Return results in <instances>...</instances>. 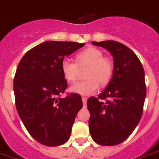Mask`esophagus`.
Returning a JSON list of instances; mask_svg holds the SVG:
<instances>
[{
	"label": "esophagus",
	"instance_id": "34e87169",
	"mask_svg": "<svg viewBox=\"0 0 159 159\" xmlns=\"http://www.w3.org/2000/svg\"><path fill=\"white\" fill-rule=\"evenodd\" d=\"M82 101H83L84 104L85 105V104H86V102H87V98H84V97H83V98H82Z\"/></svg>",
	"mask_w": 159,
	"mask_h": 159
}]
</instances>
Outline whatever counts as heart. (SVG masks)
I'll return each mask as SVG.
<instances>
[{
    "instance_id": "b5f03b06",
    "label": "heart",
    "mask_w": 159,
    "mask_h": 159,
    "mask_svg": "<svg viewBox=\"0 0 159 159\" xmlns=\"http://www.w3.org/2000/svg\"><path fill=\"white\" fill-rule=\"evenodd\" d=\"M76 61L64 57L61 61V74L64 79L70 83L74 82L81 68L89 67L85 81L76 82L70 88L71 92L83 96H88L98 90L99 84H107L113 73V65L110 60L104 58L103 53L96 48H88L76 55Z\"/></svg>"
}]
</instances>
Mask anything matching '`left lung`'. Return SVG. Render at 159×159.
<instances>
[{
    "label": "left lung",
    "instance_id": "obj_1",
    "mask_svg": "<svg viewBox=\"0 0 159 159\" xmlns=\"http://www.w3.org/2000/svg\"><path fill=\"white\" fill-rule=\"evenodd\" d=\"M113 57L111 81L98 98H89V127L91 138L100 145L112 146L124 142L138 126L143 114L146 87L144 70L136 54L116 41L92 42ZM108 98L105 103L100 101Z\"/></svg>",
    "mask_w": 159,
    "mask_h": 159
}]
</instances>
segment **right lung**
<instances>
[{
    "label": "right lung",
    "mask_w": 159,
    "mask_h": 159,
    "mask_svg": "<svg viewBox=\"0 0 159 159\" xmlns=\"http://www.w3.org/2000/svg\"><path fill=\"white\" fill-rule=\"evenodd\" d=\"M85 43L47 41L26 53L16 70L14 92L17 112L29 133L47 146L65 143L82 109V98L70 94L59 98L67 89L61 61Z\"/></svg>",
    "instance_id": "1"
}]
</instances>
